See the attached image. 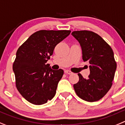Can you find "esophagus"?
I'll list each match as a JSON object with an SVG mask.
<instances>
[{
  "label": "esophagus",
  "instance_id": "1",
  "mask_svg": "<svg viewBox=\"0 0 125 125\" xmlns=\"http://www.w3.org/2000/svg\"><path fill=\"white\" fill-rule=\"evenodd\" d=\"M65 73H67V74H68V75H71V74H72L73 73L71 72V71L68 70H65Z\"/></svg>",
  "mask_w": 125,
  "mask_h": 125
}]
</instances>
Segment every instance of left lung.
I'll return each instance as SVG.
<instances>
[{
  "mask_svg": "<svg viewBox=\"0 0 125 125\" xmlns=\"http://www.w3.org/2000/svg\"><path fill=\"white\" fill-rule=\"evenodd\" d=\"M72 35L80 44L83 60L88 62L90 71L88 78L78 74L79 81L73 85L74 90L82 100L96 102L112 87L116 69L113 50L100 36L92 31H74Z\"/></svg>",
  "mask_w": 125,
  "mask_h": 125,
  "instance_id": "8db88e82",
  "label": "left lung"
}]
</instances>
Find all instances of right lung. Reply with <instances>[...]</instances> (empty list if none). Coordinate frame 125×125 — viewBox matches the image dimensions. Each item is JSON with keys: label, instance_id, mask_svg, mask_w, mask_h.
I'll use <instances>...</instances> for the list:
<instances>
[{"label": "right lung", "instance_id": "obj_1", "mask_svg": "<svg viewBox=\"0 0 125 125\" xmlns=\"http://www.w3.org/2000/svg\"><path fill=\"white\" fill-rule=\"evenodd\" d=\"M70 30H39L18 49L13 64L16 87L25 100L40 105L56 93L63 70H54L46 64L55 46L68 37Z\"/></svg>", "mask_w": 125, "mask_h": 125}]
</instances>
